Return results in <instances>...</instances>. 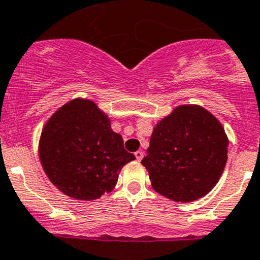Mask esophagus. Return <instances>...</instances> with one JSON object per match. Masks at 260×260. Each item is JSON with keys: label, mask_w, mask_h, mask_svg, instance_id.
<instances>
[{"label": "esophagus", "mask_w": 260, "mask_h": 260, "mask_svg": "<svg viewBox=\"0 0 260 260\" xmlns=\"http://www.w3.org/2000/svg\"><path fill=\"white\" fill-rule=\"evenodd\" d=\"M135 156H136V158H137L138 161H141L143 158V152H142V151H136Z\"/></svg>", "instance_id": "34e87169"}]
</instances>
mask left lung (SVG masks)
<instances>
[{
    "mask_svg": "<svg viewBox=\"0 0 260 260\" xmlns=\"http://www.w3.org/2000/svg\"><path fill=\"white\" fill-rule=\"evenodd\" d=\"M228 146L225 129L210 112L181 105L153 128L141 162L157 193L191 202L216 185L228 161Z\"/></svg>",
    "mask_w": 260,
    "mask_h": 260,
    "instance_id": "1",
    "label": "left lung"
}]
</instances>
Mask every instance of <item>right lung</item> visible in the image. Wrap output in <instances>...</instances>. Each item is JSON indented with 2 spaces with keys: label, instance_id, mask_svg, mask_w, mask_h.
Returning <instances> with one entry per match:
<instances>
[{
  "label": "right lung",
  "instance_id": "1",
  "mask_svg": "<svg viewBox=\"0 0 260 260\" xmlns=\"http://www.w3.org/2000/svg\"><path fill=\"white\" fill-rule=\"evenodd\" d=\"M39 156L49 180L62 193L91 201L109 193L120 169L135 160L123 138L94 102L75 99L52 115L40 136Z\"/></svg>",
  "mask_w": 260,
  "mask_h": 260
}]
</instances>
